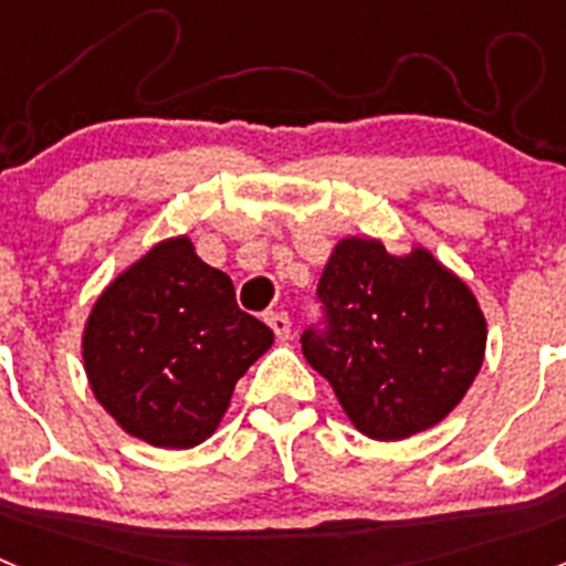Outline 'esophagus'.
I'll list each match as a JSON object with an SVG mask.
<instances>
[{"label":"esophagus","mask_w":566,"mask_h":566,"mask_svg":"<svg viewBox=\"0 0 566 566\" xmlns=\"http://www.w3.org/2000/svg\"><path fill=\"white\" fill-rule=\"evenodd\" d=\"M266 323H269V328H272V332L277 334L280 339H286L289 334H292V319H289L286 312H269L266 314Z\"/></svg>","instance_id":"34e87169"}]
</instances>
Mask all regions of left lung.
Returning <instances> with one entry per match:
<instances>
[{
    "label": "left lung",
    "instance_id": "obj_1",
    "mask_svg": "<svg viewBox=\"0 0 566 566\" xmlns=\"http://www.w3.org/2000/svg\"><path fill=\"white\" fill-rule=\"evenodd\" d=\"M317 300L323 328L303 332V354L365 437L397 442L428 431L482 368V308L428 249L391 254L374 238H343Z\"/></svg>",
    "mask_w": 566,
    "mask_h": 566
}]
</instances>
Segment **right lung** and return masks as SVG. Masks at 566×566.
<instances>
[{
    "mask_svg": "<svg viewBox=\"0 0 566 566\" xmlns=\"http://www.w3.org/2000/svg\"><path fill=\"white\" fill-rule=\"evenodd\" d=\"M272 343V328L238 308L229 274L181 234L104 289L82 357L90 388L129 437L184 451L212 437L234 382Z\"/></svg>",
    "mask_w": 566,
    "mask_h": 566,
    "instance_id": "obj_1",
    "label": "right lung"
}]
</instances>
